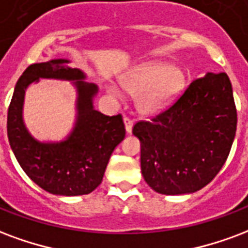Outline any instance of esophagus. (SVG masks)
<instances>
[{
    "mask_svg": "<svg viewBox=\"0 0 248 248\" xmlns=\"http://www.w3.org/2000/svg\"><path fill=\"white\" fill-rule=\"evenodd\" d=\"M124 129L127 133H131L133 131V119H130L129 117H124Z\"/></svg>",
    "mask_w": 248,
    "mask_h": 248,
    "instance_id": "1",
    "label": "esophagus"
}]
</instances>
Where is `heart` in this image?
I'll return each instance as SVG.
<instances>
[{
    "label": "heart",
    "mask_w": 248,
    "mask_h": 248,
    "mask_svg": "<svg viewBox=\"0 0 248 248\" xmlns=\"http://www.w3.org/2000/svg\"><path fill=\"white\" fill-rule=\"evenodd\" d=\"M119 85L130 96H137L135 105L140 114L154 115L173 102L185 87V73L180 67L164 63L140 64L121 76ZM109 91L118 96L114 87Z\"/></svg>",
    "instance_id": "b5f03b06"
}]
</instances>
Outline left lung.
I'll return each instance as SVG.
<instances>
[{
    "label": "left lung",
    "instance_id": "1",
    "mask_svg": "<svg viewBox=\"0 0 248 248\" xmlns=\"http://www.w3.org/2000/svg\"><path fill=\"white\" fill-rule=\"evenodd\" d=\"M236 109L230 78L208 72L151 121H139L144 180L161 194L197 192L216 177L232 150Z\"/></svg>",
    "mask_w": 248,
    "mask_h": 248
}]
</instances>
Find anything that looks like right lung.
<instances>
[{"instance_id": "obj_1", "label": "right lung", "mask_w": 248, "mask_h": 248, "mask_svg": "<svg viewBox=\"0 0 248 248\" xmlns=\"http://www.w3.org/2000/svg\"><path fill=\"white\" fill-rule=\"evenodd\" d=\"M67 59L31 64L16 81L7 110V138L26 175L42 189L58 196L88 194L101 184L114 148L124 138L122 115H105L93 108L98 87L85 73L68 67ZM39 78L73 81L78 92L77 122L62 142H39L23 122V101L28 85Z\"/></svg>"}]
</instances>
